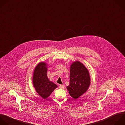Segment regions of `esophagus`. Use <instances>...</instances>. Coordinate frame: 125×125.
I'll return each instance as SVG.
<instances>
[{
  "label": "esophagus",
  "mask_w": 125,
  "mask_h": 125,
  "mask_svg": "<svg viewBox=\"0 0 125 125\" xmlns=\"http://www.w3.org/2000/svg\"><path fill=\"white\" fill-rule=\"evenodd\" d=\"M59 87L60 88H61V89H63L64 88V86L63 85H60Z\"/></svg>",
  "instance_id": "34e87169"
}]
</instances>
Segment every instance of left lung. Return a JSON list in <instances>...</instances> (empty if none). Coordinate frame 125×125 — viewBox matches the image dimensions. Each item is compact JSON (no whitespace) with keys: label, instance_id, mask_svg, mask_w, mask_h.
Listing matches in <instances>:
<instances>
[{"label":"left lung","instance_id":"obj_1","mask_svg":"<svg viewBox=\"0 0 125 125\" xmlns=\"http://www.w3.org/2000/svg\"><path fill=\"white\" fill-rule=\"evenodd\" d=\"M70 78V84L67 88L74 99H77L86 92L90 85L89 72L79 61L74 62L71 65Z\"/></svg>","mask_w":125,"mask_h":125}]
</instances>
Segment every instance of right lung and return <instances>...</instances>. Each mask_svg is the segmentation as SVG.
<instances>
[{"instance_id": "obj_1", "label": "right lung", "mask_w": 125, "mask_h": 125, "mask_svg": "<svg viewBox=\"0 0 125 125\" xmlns=\"http://www.w3.org/2000/svg\"><path fill=\"white\" fill-rule=\"evenodd\" d=\"M47 65L40 62L35 67L33 76V84L38 94L46 99L51 94L57 85L51 81L47 76Z\"/></svg>"}]
</instances>
